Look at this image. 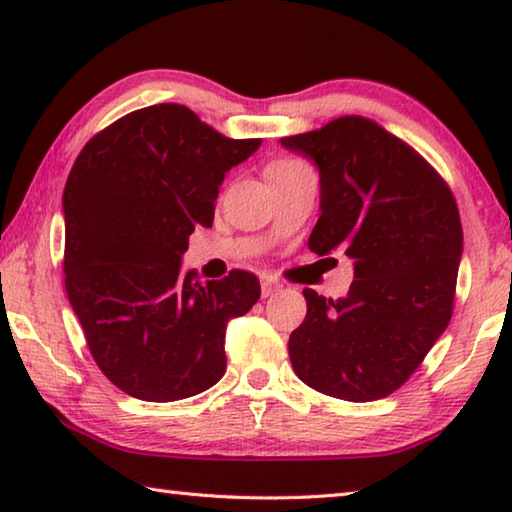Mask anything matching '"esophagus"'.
Instances as JSON below:
<instances>
[{"instance_id":"esophagus-1","label":"esophagus","mask_w":512,"mask_h":512,"mask_svg":"<svg viewBox=\"0 0 512 512\" xmlns=\"http://www.w3.org/2000/svg\"><path fill=\"white\" fill-rule=\"evenodd\" d=\"M280 289H282V284L277 280H271V277H264L262 280V298L273 296V293H277Z\"/></svg>"}]
</instances>
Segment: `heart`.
Returning a JSON list of instances; mask_svg holds the SVG:
<instances>
[{"label":"heart","mask_w":512,"mask_h":512,"mask_svg":"<svg viewBox=\"0 0 512 512\" xmlns=\"http://www.w3.org/2000/svg\"><path fill=\"white\" fill-rule=\"evenodd\" d=\"M275 164H289V162H275ZM271 167H273V164H271Z\"/></svg>","instance_id":"1"}]
</instances>
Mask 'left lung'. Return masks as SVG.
Segmentation results:
<instances>
[{
	"mask_svg": "<svg viewBox=\"0 0 512 512\" xmlns=\"http://www.w3.org/2000/svg\"><path fill=\"white\" fill-rule=\"evenodd\" d=\"M316 164L318 255L352 259L343 298L305 289L307 316L289 357L307 386L348 402L397 391L452 318L463 228L443 178L375 121L341 117L320 131L282 137Z\"/></svg>",
	"mask_w": 512,
	"mask_h": 512,
	"instance_id": "8db88e82",
	"label": "left lung"
}]
</instances>
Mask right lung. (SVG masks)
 <instances>
[{
	"label": "right lung",
	"mask_w": 512,
	"mask_h": 512,
	"mask_svg": "<svg viewBox=\"0 0 512 512\" xmlns=\"http://www.w3.org/2000/svg\"><path fill=\"white\" fill-rule=\"evenodd\" d=\"M259 144L158 103L92 137L69 171L67 298L103 375L137 400H185L223 377L225 329L259 300V280L201 282L180 264L196 225L214 221L225 173Z\"/></svg>",
	"instance_id": "obj_1"
}]
</instances>
